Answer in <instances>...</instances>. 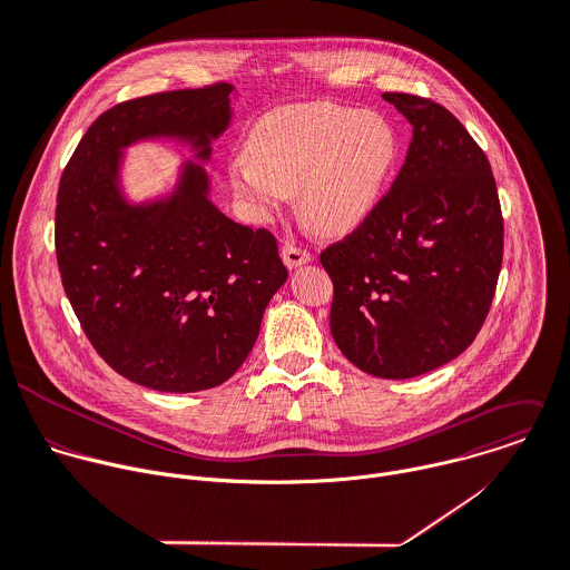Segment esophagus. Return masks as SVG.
<instances>
[{"label":"esophagus","mask_w":570,"mask_h":570,"mask_svg":"<svg viewBox=\"0 0 570 570\" xmlns=\"http://www.w3.org/2000/svg\"><path fill=\"white\" fill-rule=\"evenodd\" d=\"M282 259H284V264H286L288 268H297V266H302V264H308V262L313 259V255H311V250H306V248H302V246L284 244V248H282Z\"/></svg>","instance_id":"1"}]
</instances>
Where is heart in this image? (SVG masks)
I'll return each instance as SVG.
<instances>
[{
    "label": "heart",
    "instance_id": "1",
    "mask_svg": "<svg viewBox=\"0 0 570 570\" xmlns=\"http://www.w3.org/2000/svg\"><path fill=\"white\" fill-rule=\"evenodd\" d=\"M244 155L226 175L255 217L277 215L297 195L299 215L313 230L346 235L380 204L397 159V135L373 110L308 101L266 112L248 130Z\"/></svg>",
    "mask_w": 570,
    "mask_h": 570
}]
</instances>
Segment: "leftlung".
<instances>
[{
	"instance_id": "left-lung-1",
	"label": "left lung",
	"mask_w": 570,
	"mask_h": 570,
	"mask_svg": "<svg viewBox=\"0 0 570 570\" xmlns=\"http://www.w3.org/2000/svg\"><path fill=\"white\" fill-rule=\"evenodd\" d=\"M413 126L400 175L368 219L320 262L331 333L360 371L409 380L462 355L500 277L504 219L484 150L433 99L384 92Z\"/></svg>"
}]
</instances>
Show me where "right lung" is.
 Returning a JSON list of instances; mask_svg holds the SVG:
<instances>
[{
  "label": "right lung",
  "mask_w": 570,
  "mask_h": 570,
  "mask_svg": "<svg viewBox=\"0 0 570 570\" xmlns=\"http://www.w3.org/2000/svg\"><path fill=\"white\" fill-rule=\"evenodd\" d=\"M230 83L155 92L99 115L63 168L55 248L70 306L101 360L126 380L195 393L248 357L286 282L275 237L226 217L206 168L187 160L170 196L132 205L122 150L146 138L188 142L200 161L230 124Z\"/></svg>",
  "instance_id": "right-lung-1"
}]
</instances>
